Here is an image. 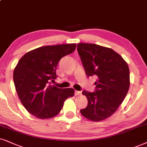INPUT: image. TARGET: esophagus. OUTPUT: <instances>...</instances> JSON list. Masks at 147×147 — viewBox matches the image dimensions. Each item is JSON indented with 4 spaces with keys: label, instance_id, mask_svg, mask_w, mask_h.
Returning a JSON list of instances; mask_svg holds the SVG:
<instances>
[{
    "label": "esophagus",
    "instance_id": "1",
    "mask_svg": "<svg viewBox=\"0 0 147 147\" xmlns=\"http://www.w3.org/2000/svg\"><path fill=\"white\" fill-rule=\"evenodd\" d=\"M75 94L76 96H79V95H81V91H77L76 90L75 92Z\"/></svg>",
    "mask_w": 147,
    "mask_h": 147
}]
</instances>
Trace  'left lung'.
Listing matches in <instances>:
<instances>
[{
  "label": "left lung",
  "mask_w": 147,
  "mask_h": 147,
  "mask_svg": "<svg viewBox=\"0 0 147 147\" xmlns=\"http://www.w3.org/2000/svg\"><path fill=\"white\" fill-rule=\"evenodd\" d=\"M77 51L86 75L97 77L94 92H82L88 104L80 112L88 119L100 121L111 116L125 99L129 87V67L111 48L79 43Z\"/></svg>",
  "instance_id": "left-lung-1"
}]
</instances>
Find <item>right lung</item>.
<instances>
[{
	"label": "right lung",
	"instance_id": "obj_1",
	"mask_svg": "<svg viewBox=\"0 0 147 147\" xmlns=\"http://www.w3.org/2000/svg\"><path fill=\"white\" fill-rule=\"evenodd\" d=\"M75 49V43L45 46L28 52L18 62L14 85L22 104L31 115L42 119L53 117L65 100L74 96L72 88H58L51 82L57 78L60 59Z\"/></svg>",
	"mask_w": 147,
	"mask_h": 147
}]
</instances>
